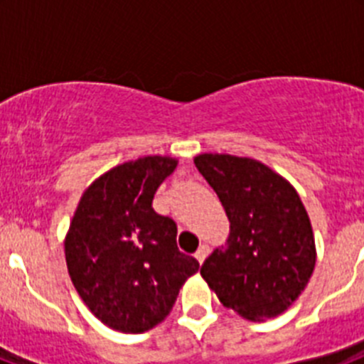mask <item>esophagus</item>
<instances>
[{
  "label": "esophagus",
  "instance_id": "esophagus-1",
  "mask_svg": "<svg viewBox=\"0 0 364 364\" xmlns=\"http://www.w3.org/2000/svg\"><path fill=\"white\" fill-rule=\"evenodd\" d=\"M208 253H210V246H208V244H200V247H198L197 253H195V257H197V260L200 262V264L204 262V259L208 257Z\"/></svg>",
  "mask_w": 364,
  "mask_h": 364
}]
</instances>
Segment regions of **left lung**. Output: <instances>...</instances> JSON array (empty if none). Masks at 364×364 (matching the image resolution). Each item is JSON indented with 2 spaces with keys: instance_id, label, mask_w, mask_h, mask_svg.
<instances>
[{
  "instance_id": "left-lung-1",
  "label": "left lung",
  "mask_w": 364,
  "mask_h": 364,
  "mask_svg": "<svg viewBox=\"0 0 364 364\" xmlns=\"http://www.w3.org/2000/svg\"><path fill=\"white\" fill-rule=\"evenodd\" d=\"M195 166L230 218L226 246L200 275L218 301L250 321L277 317L297 301L315 268V240L294 186L259 160L204 153Z\"/></svg>"
}]
</instances>
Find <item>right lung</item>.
I'll use <instances>...</instances> for the list:
<instances>
[{"label": "right lung", "mask_w": 364, "mask_h": 364, "mask_svg": "<svg viewBox=\"0 0 364 364\" xmlns=\"http://www.w3.org/2000/svg\"><path fill=\"white\" fill-rule=\"evenodd\" d=\"M171 156L112 167L83 191L65 237L70 281L105 326L142 333L166 319L200 264L176 246V224L153 210Z\"/></svg>", "instance_id": "right-lung-1"}]
</instances>
